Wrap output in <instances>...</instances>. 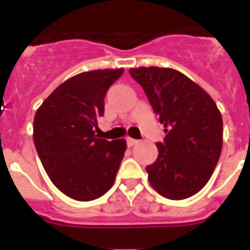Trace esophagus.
Listing matches in <instances>:
<instances>
[{
	"instance_id": "obj_1",
	"label": "esophagus",
	"mask_w": 250,
	"mask_h": 250,
	"mask_svg": "<svg viewBox=\"0 0 250 250\" xmlns=\"http://www.w3.org/2000/svg\"><path fill=\"white\" fill-rule=\"evenodd\" d=\"M126 143H127V146L129 147H131V146H134V145H136L139 143V140H135V139H131V138H129L126 140Z\"/></svg>"
}]
</instances>
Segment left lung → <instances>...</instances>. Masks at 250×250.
<instances>
[{"mask_svg": "<svg viewBox=\"0 0 250 250\" xmlns=\"http://www.w3.org/2000/svg\"><path fill=\"white\" fill-rule=\"evenodd\" d=\"M167 136L158 143L159 155L147 165V178L160 195L187 199L205 187L223 146V119L210 95L178 70L130 68Z\"/></svg>", "mask_w": 250, "mask_h": 250, "instance_id": "1", "label": "left lung"}]
</instances>
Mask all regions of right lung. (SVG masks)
<instances>
[{"label": "right lung", "mask_w": 250, "mask_h": 250, "mask_svg": "<svg viewBox=\"0 0 250 250\" xmlns=\"http://www.w3.org/2000/svg\"><path fill=\"white\" fill-rule=\"evenodd\" d=\"M124 68L81 72L51 92L34 119V143L51 182L79 202L98 199L116 179L126 150L125 139L95 135L104 99Z\"/></svg>", "instance_id": "obj_1"}]
</instances>
